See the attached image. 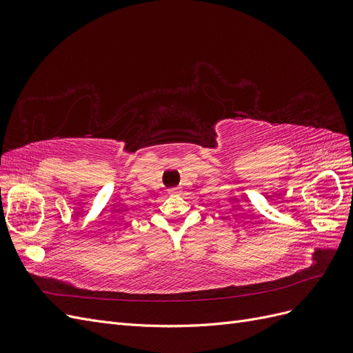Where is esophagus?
Returning a JSON list of instances; mask_svg holds the SVG:
<instances>
[{
  "label": "esophagus",
  "mask_w": 353,
  "mask_h": 353,
  "mask_svg": "<svg viewBox=\"0 0 353 353\" xmlns=\"http://www.w3.org/2000/svg\"><path fill=\"white\" fill-rule=\"evenodd\" d=\"M179 191H181L179 188H170V190H169V194H170V196H178Z\"/></svg>",
  "instance_id": "1"
}]
</instances>
